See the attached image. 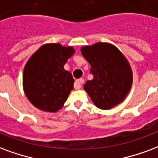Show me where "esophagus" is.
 Wrapping results in <instances>:
<instances>
[{"label":"esophagus","mask_w":158,"mask_h":158,"mask_svg":"<svg viewBox=\"0 0 158 158\" xmlns=\"http://www.w3.org/2000/svg\"><path fill=\"white\" fill-rule=\"evenodd\" d=\"M83 83H84V79H77L75 81V83H74V89H81Z\"/></svg>","instance_id":"esophagus-1"}]
</instances>
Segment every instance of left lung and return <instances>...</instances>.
<instances>
[{"label":"left lung","instance_id":"8db88e82","mask_svg":"<svg viewBox=\"0 0 158 158\" xmlns=\"http://www.w3.org/2000/svg\"><path fill=\"white\" fill-rule=\"evenodd\" d=\"M94 75L84 86L94 106L110 110L121 104L129 94L133 73L129 61L111 43H96L81 48Z\"/></svg>","mask_w":158,"mask_h":158}]
</instances>
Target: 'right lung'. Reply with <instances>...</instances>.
I'll use <instances>...</instances> for the list:
<instances>
[{
    "label": "right lung",
    "mask_w": 158,
    "mask_h": 158,
    "mask_svg": "<svg viewBox=\"0 0 158 158\" xmlns=\"http://www.w3.org/2000/svg\"><path fill=\"white\" fill-rule=\"evenodd\" d=\"M72 46L46 43L27 62L23 87L30 102L40 110L57 112L64 106L73 89L74 79L64 64L74 54Z\"/></svg>",
    "instance_id": "obj_1"
}]
</instances>
